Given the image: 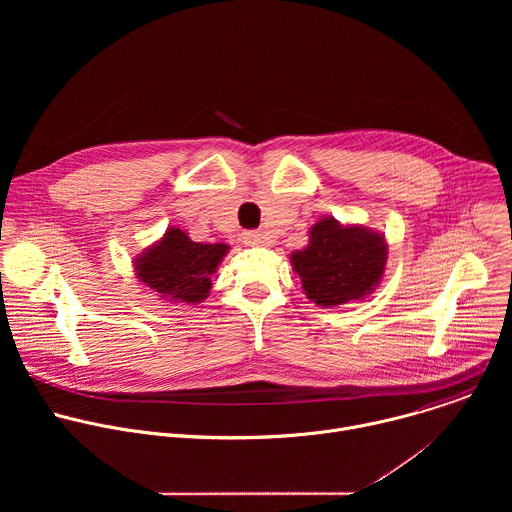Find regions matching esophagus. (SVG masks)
Here are the masks:
<instances>
[{"label":"esophagus","mask_w":512,"mask_h":512,"mask_svg":"<svg viewBox=\"0 0 512 512\" xmlns=\"http://www.w3.org/2000/svg\"><path fill=\"white\" fill-rule=\"evenodd\" d=\"M243 243L245 245H261L263 243V235L257 231H247L243 233Z\"/></svg>","instance_id":"obj_1"}]
</instances>
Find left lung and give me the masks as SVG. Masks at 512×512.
I'll return each instance as SVG.
<instances>
[{
  "label": "left lung",
  "instance_id": "8db88e82",
  "mask_svg": "<svg viewBox=\"0 0 512 512\" xmlns=\"http://www.w3.org/2000/svg\"><path fill=\"white\" fill-rule=\"evenodd\" d=\"M308 235V245L289 259L310 302L336 308L373 294L387 265L385 235L334 216H322Z\"/></svg>",
  "mask_w": 512,
  "mask_h": 512
}]
</instances>
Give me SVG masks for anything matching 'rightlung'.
I'll list each match as a JSON object with an SVG mask.
<instances>
[{"instance_id":"right-lung-1","label":"right lung","mask_w":512,"mask_h":512,"mask_svg":"<svg viewBox=\"0 0 512 512\" xmlns=\"http://www.w3.org/2000/svg\"><path fill=\"white\" fill-rule=\"evenodd\" d=\"M227 243H196L178 227L133 259L135 277L174 304H200L208 298L210 277L229 253Z\"/></svg>"}]
</instances>
